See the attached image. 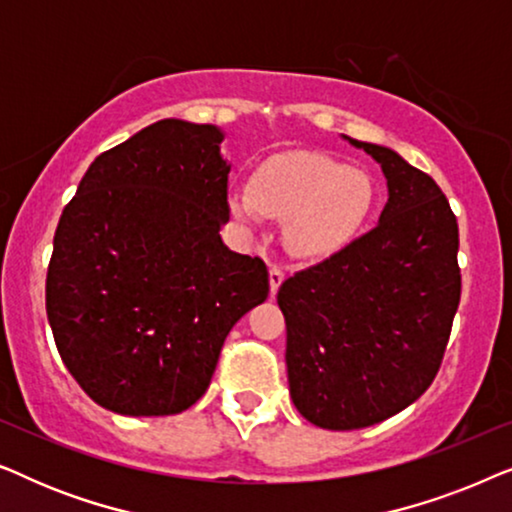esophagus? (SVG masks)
Here are the masks:
<instances>
[{"label": "esophagus", "instance_id": "obj_1", "mask_svg": "<svg viewBox=\"0 0 512 512\" xmlns=\"http://www.w3.org/2000/svg\"><path fill=\"white\" fill-rule=\"evenodd\" d=\"M284 279H286L284 270L277 268V265H272V268H270V293H272V296H277L279 286L284 284Z\"/></svg>", "mask_w": 512, "mask_h": 512}]
</instances>
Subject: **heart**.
<instances>
[{
  "mask_svg": "<svg viewBox=\"0 0 512 512\" xmlns=\"http://www.w3.org/2000/svg\"><path fill=\"white\" fill-rule=\"evenodd\" d=\"M375 200L368 172L324 153H291L258 167L251 193H230V209L247 226L263 214L284 219V249L300 261H321L361 233Z\"/></svg>",
  "mask_w": 512,
  "mask_h": 512,
  "instance_id": "1",
  "label": "heart"
}]
</instances>
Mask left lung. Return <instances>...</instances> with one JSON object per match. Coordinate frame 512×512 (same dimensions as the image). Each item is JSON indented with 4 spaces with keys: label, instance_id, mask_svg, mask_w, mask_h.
<instances>
[{
    "label": "left lung",
    "instance_id": "left-lung-1",
    "mask_svg": "<svg viewBox=\"0 0 512 512\" xmlns=\"http://www.w3.org/2000/svg\"><path fill=\"white\" fill-rule=\"evenodd\" d=\"M387 179L377 226L286 279L289 394L307 422L373 426L429 389L461 298L459 226L436 181L394 149L345 137Z\"/></svg>",
    "mask_w": 512,
    "mask_h": 512
}]
</instances>
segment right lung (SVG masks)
<instances>
[{
    "mask_svg": "<svg viewBox=\"0 0 512 512\" xmlns=\"http://www.w3.org/2000/svg\"><path fill=\"white\" fill-rule=\"evenodd\" d=\"M226 132L181 118L97 156L60 216L46 314L60 359L97 405L177 415L212 382L230 328L270 293L261 258L223 244Z\"/></svg>",
    "mask_w": 512,
    "mask_h": 512,
    "instance_id": "1",
    "label": "right lung"
}]
</instances>
